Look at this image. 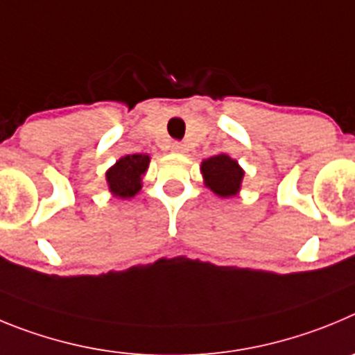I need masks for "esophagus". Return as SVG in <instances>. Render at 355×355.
Masks as SVG:
<instances>
[{"instance_id": "esophagus-1", "label": "esophagus", "mask_w": 355, "mask_h": 355, "mask_svg": "<svg viewBox=\"0 0 355 355\" xmlns=\"http://www.w3.org/2000/svg\"><path fill=\"white\" fill-rule=\"evenodd\" d=\"M171 152H184V145H182L180 141H173L171 143Z\"/></svg>"}]
</instances>
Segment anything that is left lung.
<instances>
[{
    "label": "left lung",
    "instance_id": "obj_1",
    "mask_svg": "<svg viewBox=\"0 0 355 355\" xmlns=\"http://www.w3.org/2000/svg\"><path fill=\"white\" fill-rule=\"evenodd\" d=\"M201 173L210 189L223 198L237 194L244 177V171L241 170L237 161L230 159L226 154L214 155L201 162Z\"/></svg>",
    "mask_w": 355,
    "mask_h": 355
}]
</instances>
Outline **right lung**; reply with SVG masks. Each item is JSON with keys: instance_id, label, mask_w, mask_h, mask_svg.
<instances>
[{"instance_id": "right-lung-1", "label": "right lung", "mask_w": 355, "mask_h": 355, "mask_svg": "<svg viewBox=\"0 0 355 355\" xmlns=\"http://www.w3.org/2000/svg\"><path fill=\"white\" fill-rule=\"evenodd\" d=\"M150 157L145 154H132L122 157L106 173L107 184L114 196L130 198L141 189V175L148 168Z\"/></svg>"}]
</instances>
